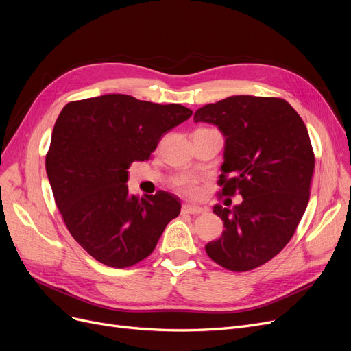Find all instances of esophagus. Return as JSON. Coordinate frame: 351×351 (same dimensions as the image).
<instances>
[{
    "mask_svg": "<svg viewBox=\"0 0 351 351\" xmlns=\"http://www.w3.org/2000/svg\"><path fill=\"white\" fill-rule=\"evenodd\" d=\"M182 212H183V213H189V215H200V213H204V212H205V209H204V208H200V206H197V205L185 204V205L182 206Z\"/></svg>",
    "mask_w": 351,
    "mask_h": 351,
    "instance_id": "34e87169",
    "label": "esophagus"
}]
</instances>
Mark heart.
Here are the masks:
<instances>
[{
	"label": "heart",
	"instance_id": "heart-1",
	"mask_svg": "<svg viewBox=\"0 0 351 351\" xmlns=\"http://www.w3.org/2000/svg\"><path fill=\"white\" fill-rule=\"evenodd\" d=\"M173 186L185 195H195L197 192V183L193 178L179 176L173 180Z\"/></svg>",
	"mask_w": 351,
	"mask_h": 351
}]
</instances>
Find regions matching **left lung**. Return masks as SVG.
Returning <instances> with one entry per match:
<instances>
[{
    "mask_svg": "<svg viewBox=\"0 0 351 351\" xmlns=\"http://www.w3.org/2000/svg\"><path fill=\"white\" fill-rule=\"evenodd\" d=\"M193 121L213 123L225 135L217 183L223 196L243 197L233 209L213 208L225 230L206 253L232 271L259 267L289 243L307 208L315 171L307 128L287 101L252 95L208 104Z\"/></svg>",
    "mask_w": 351,
    "mask_h": 351,
    "instance_id": "obj_1",
    "label": "left lung"
}]
</instances>
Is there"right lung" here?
<instances>
[{"label": "right lung", "instance_id": "obj_1", "mask_svg": "<svg viewBox=\"0 0 351 351\" xmlns=\"http://www.w3.org/2000/svg\"><path fill=\"white\" fill-rule=\"evenodd\" d=\"M192 114L179 104L122 94L62 108L45 158L47 175L66 229L98 262L115 269L139 263L179 215L180 202L172 193L129 195L126 169L149 159L160 138Z\"/></svg>", "mask_w": 351, "mask_h": 351}]
</instances>
